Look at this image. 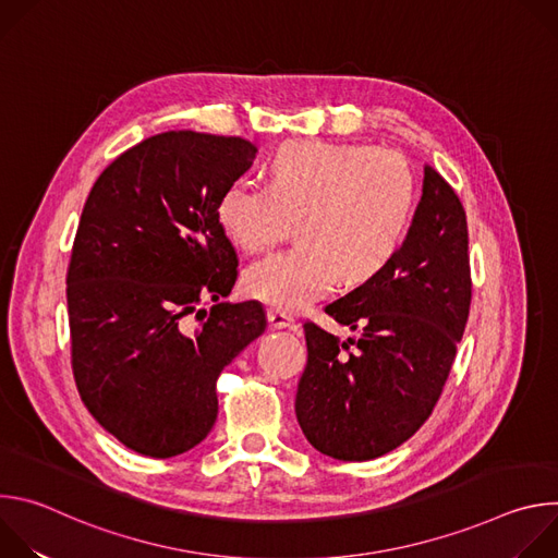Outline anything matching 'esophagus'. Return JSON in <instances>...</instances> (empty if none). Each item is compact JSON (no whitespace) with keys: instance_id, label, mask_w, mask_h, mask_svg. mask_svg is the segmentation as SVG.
<instances>
[{"instance_id":"esophagus-1","label":"esophagus","mask_w":558,"mask_h":558,"mask_svg":"<svg viewBox=\"0 0 558 558\" xmlns=\"http://www.w3.org/2000/svg\"><path fill=\"white\" fill-rule=\"evenodd\" d=\"M267 320H269V325L274 329H287V327H291L293 317L287 311H282V308H269L267 311Z\"/></svg>"}]
</instances>
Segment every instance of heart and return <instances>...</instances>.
Returning a JSON list of instances; mask_svg holds the SVG:
<instances>
[{"label":"heart","mask_w":558,"mask_h":558,"mask_svg":"<svg viewBox=\"0 0 558 558\" xmlns=\"http://www.w3.org/2000/svg\"><path fill=\"white\" fill-rule=\"evenodd\" d=\"M269 185L238 179L216 207L229 241L260 254L293 231L295 247L274 254L245 274V289L282 311H298L336 282H366L400 254L413 209L415 181L390 149L353 143L293 141L269 161Z\"/></svg>","instance_id":"obj_1"}]
</instances>
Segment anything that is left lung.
Instances as JSON below:
<instances>
[{
  "instance_id": "1",
  "label": "left lung",
  "mask_w": 558,
  "mask_h": 558,
  "mask_svg": "<svg viewBox=\"0 0 558 558\" xmlns=\"http://www.w3.org/2000/svg\"><path fill=\"white\" fill-rule=\"evenodd\" d=\"M470 298L465 211L446 179L426 166L400 254L325 306L360 336L342 342L304 323L308 355L295 417L308 444L340 461H368L411 439L444 390Z\"/></svg>"
}]
</instances>
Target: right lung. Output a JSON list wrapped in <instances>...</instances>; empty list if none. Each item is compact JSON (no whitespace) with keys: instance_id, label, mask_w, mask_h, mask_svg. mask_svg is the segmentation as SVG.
<instances>
[{"instance_id":"obj_1","label":"right lung","mask_w":558,"mask_h":558,"mask_svg":"<svg viewBox=\"0 0 558 558\" xmlns=\"http://www.w3.org/2000/svg\"><path fill=\"white\" fill-rule=\"evenodd\" d=\"M256 151L241 136L156 134L117 156L84 205L65 278L72 373L90 415L138 454L201 444L220 371L267 329L256 300L198 308L235 284L216 207Z\"/></svg>"}]
</instances>
